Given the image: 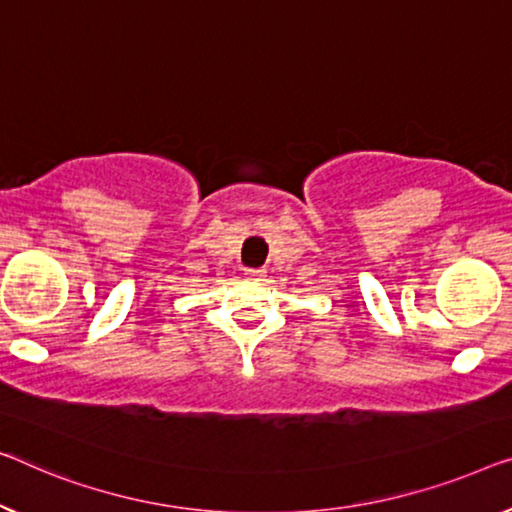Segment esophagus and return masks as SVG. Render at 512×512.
Returning <instances> with one entry per match:
<instances>
[{
	"instance_id": "esophagus-1",
	"label": "esophagus",
	"mask_w": 512,
	"mask_h": 512,
	"mask_svg": "<svg viewBox=\"0 0 512 512\" xmlns=\"http://www.w3.org/2000/svg\"><path fill=\"white\" fill-rule=\"evenodd\" d=\"M264 269H246V276L253 278V280H262L264 278Z\"/></svg>"
}]
</instances>
